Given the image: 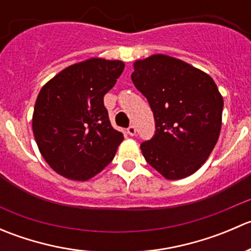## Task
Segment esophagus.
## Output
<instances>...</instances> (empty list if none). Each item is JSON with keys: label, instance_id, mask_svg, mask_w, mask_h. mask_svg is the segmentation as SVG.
<instances>
[{"label": "esophagus", "instance_id": "34e87169", "mask_svg": "<svg viewBox=\"0 0 251 251\" xmlns=\"http://www.w3.org/2000/svg\"><path fill=\"white\" fill-rule=\"evenodd\" d=\"M127 132L130 136H136V127L133 125H130L127 128Z\"/></svg>", "mask_w": 251, "mask_h": 251}]
</instances>
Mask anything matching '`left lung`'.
<instances>
[{
    "instance_id": "8db88e82",
    "label": "left lung",
    "mask_w": 251,
    "mask_h": 251,
    "mask_svg": "<svg viewBox=\"0 0 251 251\" xmlns=\"http://www.w3.org/2000/svg\"><path fill=\"white\" fill-rule=\"evenodd\" d=\"M136 88L155 119L153 138L141 144L147 163L168 179L194 174L219 140L224 98L211 76L188 63L153 54L133 63Z\"/></svg>"
}]
</instances>
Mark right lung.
<instances>
[{
  "mask_svg": "<svg viewBox=\"0 0 251 251\" xmlns=\"http://www.w3.org/2000/svg\"><path fill=\"white\" fill-rule=\"evenodd\" d=\"M125 64L90 58L50 78L32 114V132L48 165L60 176L87 181L114 159L124 135L111 126L103 98Z\"/></svg>",
  "mask_w": 251,
  "mask_h": 251,
  "instance_id": "obj_1",
  "label": "right lung"
}]
</instances>
